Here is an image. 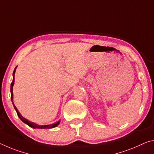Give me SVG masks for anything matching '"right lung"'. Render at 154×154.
<instances>
[{"instance_id": "add662e5", "label": "right lung", "mask_w": 154, "mask_h": 154, "mask_svg": "<svg viewBox=\"0 0 154 154\" xmlns=\"http://www.w3.org/2000/svg\"><path fill=\"white\" fill-rule=\"evenodd\" d=\"M16 68L17 66L15 68V69H14V72H13V81H12L11 84V102L12 103H13V106L14 107V109H16V111L17 112V114H18V116L19 118L20 119V120L24 123L26 125H28L29 127H31V128H33V129H51V128H55V127H57L58 125H59L60 123V120L58 121L57 122H56V123H54L53 124H50V125H38V124H36L35 123H33V122H31L30 121L27 120V119L24 118L23 116L21 115V114L20 112H18V109L16 107L14 103V94H13V86L14 85V75H15V72H16Z\"/></svg>"}]
</instances>
